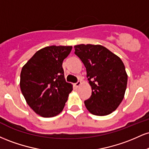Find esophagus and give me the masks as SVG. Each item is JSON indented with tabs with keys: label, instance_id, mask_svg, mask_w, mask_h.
<instances>
[{
	"label": "esophagus",
	"instance_id": "34e87169",
	"mask_svg": "<svg viewBox=\"0 0 149 149\" xmlns=\"http://www.w3.org/2000/svg\"><path fill=\"white\" fill-rule=\"evenodd\" d=\"M81 84H82L81 81H78L76 83H75V86H76V88H79L80 85H81Z\"/></svg>",
	"mask_w": 149,
	"mask_h": 149
}]
</instances>
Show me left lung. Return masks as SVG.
Instances as JSON below:
<instances>
[{"label":"left lung","mask_w":149,"mask_h":149,"mask_svg":"<svg viewBox=\"0 0 149 149\" xmlns=\"http://www.w3.org/2000/svg\"><path fill=\"white\" fill-rule=\"evenodd\" d=\"M75 54L81 59L92 88L85 101L89 112L107 116L116 110L123 100L127 83L125 65L118 56L101 45H75Z\"/></svg>","instance_id":"1"}]
</instances>
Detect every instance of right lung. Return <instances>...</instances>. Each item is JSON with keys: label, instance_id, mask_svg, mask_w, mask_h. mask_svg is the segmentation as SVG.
I'll use <instances>...</instances> for the list:
<instances>
[{"label": "right lung", "instance_id": "1", "mask_svg": "<svg viewBox=\"0 0 149 149\" xmlns=\"http://www.w3.org/2000/svg\"><path fill=\"white\" fill-rule=\"evenodd\" d=\"M71 49L72 46H47L37 51L22 67V93L32 110L42 117L60 113L73 90L62 68L63 61Z\"/></svg>", "mask_w": 149, "mask_h": 149}]
</instances>
